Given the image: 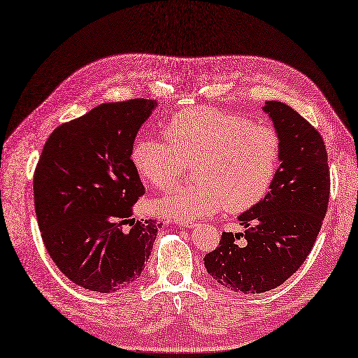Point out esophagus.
Listing matches in <instances>:
<instances>
[{"label":"esophagus","instance_id":"esophagus-1","mask_svg":"<svg viewBox=\"0 0 358 358\" xmlns=\"http://www.w3.org/2000/svg\"><path fill=\"white\" fill-rule=\"evenodd\" d=\"M177 224L182 226V227H187V229H192V227L198 226V223H194L192 220H177Z\"/></svg>","mask_w":358,"mask_h":358}]
</instances>
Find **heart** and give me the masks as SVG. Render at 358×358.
I'll return each instance as SVG.
<instances>
[{
  "mask_svg": "<svg viewBox=\"0 0 358 358\" xmlns=\"http://www.w3.org/2000/svg\"><path fill=\"white\" fill-rule=\"evenodd\" d=\"M166 141L136 138L131 164L140 178L168 189L194 160L190 186L172 189L155 210L174 218H198L218 211L242 213L268 194L281 162V138L268 124L215 107H190L166 119Z\"/></svg>",
  "mask_w": 358,
  "mask_h": 358,
  "instance_id": "heart-1",
  "label": "heart"
}]
</instances>
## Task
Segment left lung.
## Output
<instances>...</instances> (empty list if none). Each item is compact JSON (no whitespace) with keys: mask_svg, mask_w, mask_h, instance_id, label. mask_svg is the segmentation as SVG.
Returning a JSON list of instances; mask_svg holds the SVG:
<instances>
[{"mask_svg":"<svg viewBox=\"0 0 358 358\" xmlns=\"http://www.w3.org/2000/svg\"><path fill=\"white\" fill-rule=\"evenodd\" d=\"M281 138V165L271 192L238 218L244 234L223 232L205 256L213 278L232 292L264 293L302 266L324 220L330 196L327 148L320 132L290 106L266 101Z\"/></svg>","mask_w":358,"mask_h":358,"instance_id":"8db88e82","label":"left lung"}]
</instances>
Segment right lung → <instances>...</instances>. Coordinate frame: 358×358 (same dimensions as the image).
I'll list each match as a JSON object with an SVG mask.
<instances>
[{
	"mask_svg": "<svg viewBox=\"0 0 358 358\" xmlns=\"http://www.w3.org/2000/svg\"><path fill=\"white\" fill-rule=\"evenodd\" d=\"M156 101L101 103L62 123L34 172V205L44 247L74 284L113 293L140 278L157 220L132 218L145 193L131 164L135 135Z\"/></svg>",
	"mask_w": 358,
	"mask_h": 358,
	"instance_id": "obj_1",
	"label": "right lung"
}]
</instances>
